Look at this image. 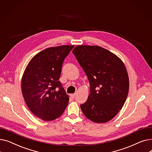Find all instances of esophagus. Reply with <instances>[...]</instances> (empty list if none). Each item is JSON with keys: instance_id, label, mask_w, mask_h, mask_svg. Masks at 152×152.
<instances>
[{"instance_id": "obj_1", "label": "esophagus", "mask_w": 152, "mask_h": 152, "mask_svg": "<svg viewBox=\"0 0 152 152\" xmlns=\"http://www.w3.org/2000/svg\"><path fill=\"white\" fill-rule=\"evenodd\" d=\"M76 96V94H70V97L71 98H75Z\"/></svg>"}]
</instances>
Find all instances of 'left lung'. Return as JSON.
I'll return each instance as SVG.
<instances>
[{
	"label": "left lung",
	"instance_id": "1",
	"mask_svg": "<svg viewBox=\"0 0 152 152\" xmlns=\"http://www.w3.org/2000/svg\"><path fill=\"white\" fill-rule=\"evenodd\" d=\"M73 53L90 83L91 93L80 106L84 115L96 123L110 121L122 109L129 92V76L123 61L98 45H77Z\"/></svg>",
	"mask_w": 152,
	"mask_h": 152
}]
</instances>
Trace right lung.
<instances>
[{
	"mask_svg": "<svg viewBox=\"0 0 152 152\" xmlns=\"http://www.w3.org/2000/svg\"><path fill=\"white\" fill-rule=\"evenodd\" d=\"M74 47L47 48L28 63L21 78V91L29 110L42 120L52 121L66 109L69 97L58 79L62 64Z\"/></svg>",
	"mask_w": 152,
	"mask_h": 152,
	"instance_id": "right-lung-1",
	"label": "right lung"
}]
</instances>
